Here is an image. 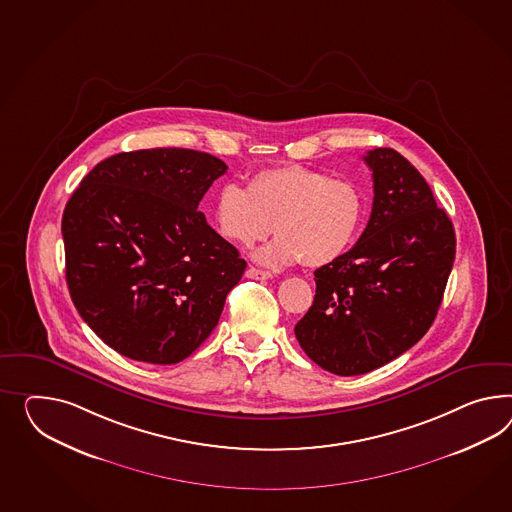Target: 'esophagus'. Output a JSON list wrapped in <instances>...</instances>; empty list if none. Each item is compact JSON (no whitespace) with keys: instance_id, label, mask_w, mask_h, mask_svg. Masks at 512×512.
<instances>
[{"instance_id":"esophagus-1","label":"esophagus","mask_w":512,"mask_h":512,"mask_svg":"<svg viewBox=\"0 0 512 512\" xmlns=\"http://www.w3.org/2000/svg\"><path fill=\"white\" fill-rule=\"evenodd\" d=\"M245 275H247V278H252V280H267V278H271L269 271H262V269H256V267H249Z\"/></svg>"}]
</instances>
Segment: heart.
<instances>
[{
    "instance_id": "1",
    "label": "heart",
    "mask_w": 512,
    "mask_h": 512,
    "mask_svg": "<svg viewBox=\"0 0 512 512\" xmlns=\"http://www.w3.org/2000/svg\"><path fill=\"white\" fill-rule=\"evenodd\" d=\"M211 213L219 234L239 247H250L275 230L278 239L254 254L258 262L269 267L301 262L315 269L336 262L353 245L366 198L349 180L286 165L256 172L247 191L221 185Z\"/></svg>"
}]
</instances>
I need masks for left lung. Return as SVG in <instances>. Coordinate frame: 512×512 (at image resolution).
I'll return each instance as SVG.
<instances>
[{
    "label": "left lung",
    "mask_w": 512,
    "mask_h": 512,
    "mask_svg": "<svg viewBox=\"0 0 512 512\" xmlns=\"http://www.w3.org/2000/svg\"><path fill=\"white\" fill-rule=\"evenodd\" d=\"M373 208L366 230L315 271V297L295 325L302 351L334 375L392 362L425 336L455 262V230L418 169L394 148L369 150Z\"/></svg>",
    "instance_id": "left-lung-1"
}]
</instances>
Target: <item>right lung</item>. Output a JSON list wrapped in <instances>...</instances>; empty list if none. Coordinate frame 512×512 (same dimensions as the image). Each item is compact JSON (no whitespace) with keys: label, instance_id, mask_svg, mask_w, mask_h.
<instances>
[{"label":"right lung","instance_id":"right-lung-1","mask_svg":"<svg viewBox=\"0 0 512 512\" xmlns=\"http://www.w3.org/2000/svg\"><path fill=\"white\" fill-rule=\"evenodd\" d=\"M226 165L187 148L100 161L66 202V284L83 321L117 353L178 364L217 327L247 262L198 202Z\"/></svg>","mask_w":512,"mask_h":512}]
</instances>
